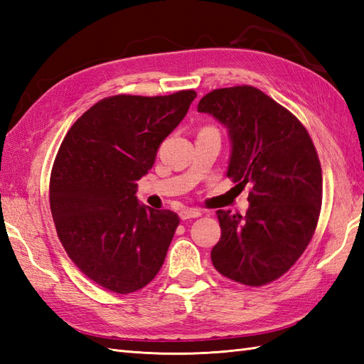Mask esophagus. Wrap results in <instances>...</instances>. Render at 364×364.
<instances>
[{
  "mask_svg": "<svg viewBox=\"0 0 364 364\" xmlns=\"http://www.w3.org/2000/svg\"><path fill=\"white\" fill-rule=\"evenodd\" d=\"M178 215H180L181 220H188V219L200 218V215H202V211L200 210H181L180 213H178Z\"/></svg>",
  "mask_w": 364,
  "mask_h": 364,
  "instance_id": "34e87169",
  "label": "esophagus"
}]
</instances>
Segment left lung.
Here are the masks:
<instances>
[{"mask_svg":"<svg viewBox=\"0 0 364 364\" xmlns=\"http://www.w3.org/2000/svg\"><path fill=\"white\" fill-rule=\"evenodd\" d=\"M228 131L227 175L250 184L245 215L218 211V272L261 286L288 272L310 244L322 202V170L305 127L259 89H218L198 102Z\"/></svg>","mask_w":364,"mask_h":364,"instance_id":"8db88e82","label":"left lung"}]
</instances>
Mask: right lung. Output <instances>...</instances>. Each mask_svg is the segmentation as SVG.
Wrapping results in <instances>:
<instances>
[{
    "label": "right lung",
    "mask_w": 364,
    "mask_h": 364,
    "mask_svg": "<svg viewBox=\"0 0 364 364\" xmlns=\"http://www.w3.org/2000/svg\"><path fill=\"white\" fill-rule=\"evenodd\" d=\"M196 97L194 90H181L105 98L60 144L50 180L54 225L70 259L106 289H142L166 259L180 219L139 203L137 181Z\"/></svg>",
    "instance_id": "1"
}]
</instances>
